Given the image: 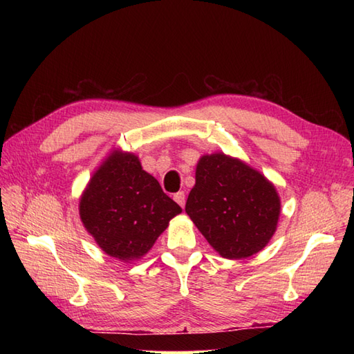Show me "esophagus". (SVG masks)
<instances>
[{"label":"esophagus","instance_id":"1","mask_svg":"<svg viewBox=\"0 0 354 354\" xmlns=\"http://www.w3.org/2000/svg\"><path fill=\"white\" fill-rule=\"evenodd\" d=\"M173 199H175L178 204L184 208V205H185V194H184V192H178V193L173 194Z\"/></svg>","mask_w":354,"mask_h":354}]
</instances>
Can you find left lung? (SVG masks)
Wrapping results in <instances>:
<instances>
[{"mask_svg": "<svg viewBox=\"0 0 354 354\" xmlns=\"http://www.w3.org/2000/svg\"><path fill=\"white\" fill-rule=\"evenodd\" d=\"M185 212L225 259H246L268 245L280 216L275 187L223 153L202 156Z\"/></svg>", "mask_w": 354, "mask_h": 354, "instance_id": "8db88e82", "label": "left lung"}]
</instances>
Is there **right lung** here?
<instances>
[{"label": "right lung", "instance_id": "right-lung-1", "mask_svg": "<svg viewBox=\"0 0 354 354\" xmlns=\"http://www.w3.org/2000/svg\"><path fill=\"white\" fill-rule=\"evenodd\" d=\"M79 212L97 245L127 261L142 257L183 209L142 170L137 156L114 152L94 173Z\"/></svg>", "mask_w": 354, "mask_h": 354}]
</instances>
